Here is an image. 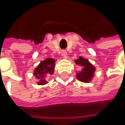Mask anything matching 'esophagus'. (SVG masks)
<instances>
[{
    "label": "esophagus",
    "mask_w": 125,
    "mask_h": 125,
    "mask_svg": "<svg viewBox=\"0 0 125 125\" xmlns=\"http://www.w3.org/2000/svg\"><path fill=\"white\" fill-rule=\"evenodd\" d=\"M62 57L63 59H66L67 58V53H66V51L63 50L62 51Z\"/></svg>",
    "instance_id": "34e87169"
}]
</instances>
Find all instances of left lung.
I'll use <instances>...</instances> for the list:
<instances>
[{"instance_id":"left-lung-1","label":"left lung","mask_w":125,"mask_h":125,"mask_svg":"<svg viewBox=\"0 0 125 125\" xmlns=\"http://www.w3.org/2000/svg\"><path fill=\"white\" fill-rule=\"evenodd\" d=\"M75 63L80 66L81 70L77 72L76 77L83 83H90L94 77L95 67L87 59L80 56L74 61Z\"/></svg>"}]
</instances>
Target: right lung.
Wrapping results in <instances>:
<instances>
[{
  "instance_id": "add662e5",
  "label": "right lung",
  "mask_w": 125,
  "mask_h": 125,
  "mask_svg": "<svg viewBox=\"0 0 125 125\" xmlns=\"http://www.w3.org/2000/svg\"><path fill=\"white\" fill-rule=\"evenodd\" d=\"M55 62V59L48 58L40 63L38 66L34 69L33 74L35 76V78L38 80V85H42L48 83V82L45 80V77L53 74Z\"/></svg>"
}]
</instances>
